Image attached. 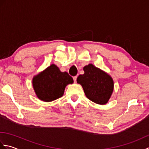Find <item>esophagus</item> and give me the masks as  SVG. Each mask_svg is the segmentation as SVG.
Instances as JSON below:
<instances>
[{"label": "esophagus", "mask_w": 149, "mask_h": 149, "mask_svg": "<svg viewBox=\"0 0 149 149\" xmlns=\"http://www.w3.org/2000/svg\"><path fill=\"white\" fill-rule=\"evenodd\" d=\"M77 76H74V77H73V79H74V82L75 83H76V81H77Z\"/></svg>", "instance_id": "esophagus-1"}]
</instances>
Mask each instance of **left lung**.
Returning <instances> with one entry per match:
<instances>
[{
  "instance_id": "left-lung-1",
  "label": "left lung",
  "mask_w": 149,
  "mask_h": 149,
  "mask_svg": "<svg viewBox=\"0 0 149 149\" xmlns=\"http://www.w3.org/2000/svg\"><path fill=\"white\" fill-rule=\"evenodd\" d=\"M83 70L84 74L79 75L77 82L83 87L86 97L96 104H106L114 89L112 77L92 64L85 66Z\"/></svg>"
}]
</instances>
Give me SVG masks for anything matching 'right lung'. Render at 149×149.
<instances>
[{"label": "right lung", "mask_w": 149, "mask_h": 149, "mask_svg": "<svg viewBox=\"0 0 149 149\" xmlns=\"http://www.w3.org/2000/svg\"><path fill=\"white\" fill-rule=\"evenodd\" d=\"M74 83L67 72H61L52 64L33 79V86L36 96L44 102H51L61 97L65 87Z\"/></svg>", "instance_id": "1"}]
</instances>
